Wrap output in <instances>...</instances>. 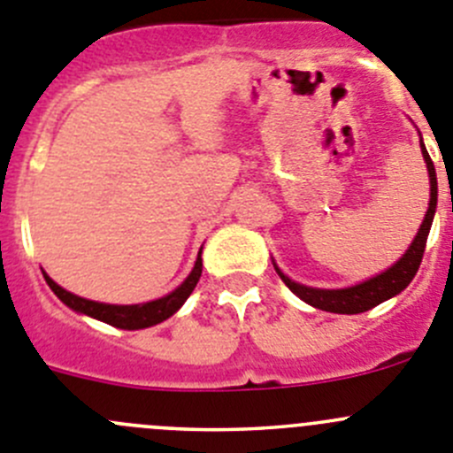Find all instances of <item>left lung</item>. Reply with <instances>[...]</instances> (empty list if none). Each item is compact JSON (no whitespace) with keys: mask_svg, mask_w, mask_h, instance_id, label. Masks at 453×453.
<instances>
[{"mask_svg":"<svg viewBox=\"0 0 453 453\" xmlns=\"http://www.w3.org/2000/svg\"><path fill=\"white\" fill-rule=\"evenodd\" d=\"M420 147H422V158H425L426 163V172H429L431 198H429V210H426L425 214V221H422L420 230H418L416 239L411 241L409 250L404 252V255L400 257L391 268L384 270V273L375 274V277L366 279V281H362V284L357 286H350V288H337V290L311 288V286L297 284V281H293L290 277H286V274L277 268V264H274V270H277V274L281 277V281H284V284L288 286L299 299H303V302L311 303V306L319 308V311L340 312V315H357V312L371 311V308L378 306V303L395 297V295L403 293V290L411 284V279L416 277L418 268H420L422 255H425L426 236H429L431 223H434V214H436V203H438L436 167H434L425 145H422V138H420Z\"/></svg>","mask_w":453,"mask_h":453,"instance_id":"1","label":"left lung"}]
</instances>
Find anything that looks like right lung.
<instances>
[{"label": "right lung", "mask_w": 453, "mask_h": 453, "mask_svg": "<svg viewBox=\"0 0 453 453\" xmlns=\"http://www.w3.org/2000/svg\"><path fill=\"white\" fill-rule=\"evenodd\" d=\"M201 273H203V259H201V252H198L192 273L188 274V279H185L179 288L172 290V293L165 295V297L154 299V302L131 303V306L91 302V299L78 297V295L69 293V290H65L62 286H58L46 273H44V279H46V284L50 286V290H53V293L60 297V302H65L71 311L82 312V315L93 317V319H100V322L109 324V326L125 328V331H138V328L156 326V324L165 322L167 317L174 315V312L183 306L185 299L192 295V290L196 288Z\"/></svg>", "instance_id": "add662e5"}]
</instances>
